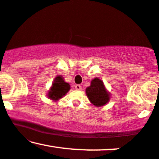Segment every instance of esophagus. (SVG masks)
Here are the masks:
<instances>
[{"instance_id":"esophagus-1","label":"esophagus","mask_w":159,"mask_h":159,"mask_svg":"<svg viewBox=\"0 0 159 159\" xmlns=\"http://www.w3.org/2000/svg\"><path fill=\"white\" fill-rule=\"evenodd\" d=\"M75 88L77 90H81V86L80 84H76L75 86Z\"/></svg>"}]
</instances>
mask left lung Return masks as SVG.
Listing matches in <instances>:
<instances>
[{"label": "left lung", "instance_id": "left-lung-1", "mask_svg": "<svg viewBox=\"0 0 159 159\" xmlns=\"http://www.w3.org/2000/svg\"><path fill=\"white\" fill-rule=\"evenodd\" d=\"M86 94L90 102L96 107L103 106L110 100V93L107 91L103 81L98 78L92 80L90 87L86 89Z\"/></svg>", "mask_w": 159, "mask_h": 159}]
</instances>
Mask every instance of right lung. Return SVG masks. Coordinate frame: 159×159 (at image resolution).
<instances>
[{"instance_id": "right-lung-1", "label": "right lung", "mask_w": 159, "mask_h": 159, "mask_svg": "<svg viewBox=\"0 0 159 159\" xmlns=\"http://www.w3.org/2000/svg\"><path fill=\"white\" fill-rule=\"evenodd\" d=\"M70 90V85L64 81L61 75L57 76L53 82L52 87L48 91V96L53 101H57L68 93Z\"/></svg>"}]
</instances>
